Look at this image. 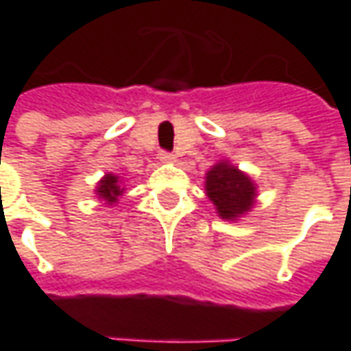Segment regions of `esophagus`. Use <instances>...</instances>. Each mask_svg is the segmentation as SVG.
<instances>
[{"mask_svg":"<svg viewBox=\"0 0 351 351\" xmlns=\"http://www.w3.org/2000/svg\"><path fill=\"white\" fill-rule=\"evenodd\" d=\"M160 160H162V162H176V156L169 154V152H162V154H160Z\"/></svg>","mask_w":351,"mask_h":351,"instance_id":"34e87169","label":"esophagus"}]
</instances>
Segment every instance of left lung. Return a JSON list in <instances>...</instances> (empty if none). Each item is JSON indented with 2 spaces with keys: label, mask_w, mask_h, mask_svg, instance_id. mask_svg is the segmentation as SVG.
<instances>
[{
  "label": "left lung",
  "mask_w": 351,
  "mask_h": 351,
  "mask_svg": "<svg viewBox=\"0 0 351 351\" xmlns=\"http://www.w3.org/2000/svg\"><path fill=\"white\" fill-rule=\"evenodd\" d=\"M207 197L213 201L219 217L224 221H238L256 203V183L248 173L240 171L230 162H219L207 171L205 178Z\"/></svg>",
  "instance_id": "left-lung-1"
}]
</instances>
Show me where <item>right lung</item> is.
Segmentation results:
<instances>
[{"mask_svg": "<svg viewBox=\"0 0 351 351\" xmlns=\"http://www.w3.org/2000/svg\"><path fill=\"white\" fill-rule=\"evenodd\" d=\"M123 191H125V189H123V185H121L119 176H115V173H107L101 182L97 183V187H95V193L101 197L103 201H107L109 205L117 203L119 197L123 195Z\"/></svg>", "mask_w": 351, "mask_h": 351, "instance_id": "add662e5", "label": "right lung"}]
</instances>
